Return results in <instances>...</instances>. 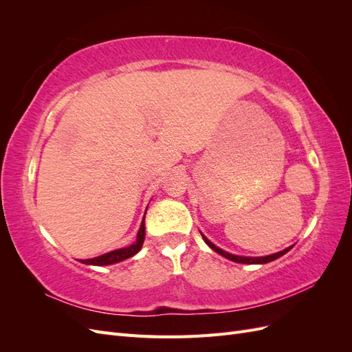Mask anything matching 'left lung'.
<instances>
[{"label": "left lung", "instance_id": "1", "mask_svg": "<svg viewBox=\"0 0 352 352\" xmlns=\"http://www.w3.org/2000/svg\"><path fill=\"white\" fill-rule=\"evenodd\" d=\"M202 238H204V241H206V243L208 245V247H210L211 250H214L217 254L223 255V257H226V258H229V260H232V261L242 263V264H264V263H270V261H273V260H276V258L282 257L283 254H286L287 251H289V250L292 248V247H289V248H286V250H283V251H280V252H276V254H272V255H265V257H241V255H233V254H229V252H226V251L220 250L219 247H216L214 243H211L206 236H202Z\"/></svg>", "mask_w": 352, "mask_h": 352}]
</instances>
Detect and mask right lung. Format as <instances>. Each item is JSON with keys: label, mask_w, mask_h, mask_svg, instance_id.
I'll return each instance as SVG.
<instances>
[{"label": "right lung", "mask_w": 352, "mask_h": 352, "mask_svg": "<svg viewBox=\"0 0 352 352\" xmlns=\"http://www.w3.org/2000/svg\"><path fill=\"white\" fill-rule=\"evenodd\" d=\"M144 239H145V225H144V220H142L140 232H138V236H136V242L132 243L131 247L116 250V251H111V252H107V254H104V255H100V257H95V258L82 260L80 263L92 264V265H109V264L123 261L126 258H131L132 255H135L136 252H140V250L142 248Z\"/></svg>", "instance_id": "add662e5"}]
</instances>
